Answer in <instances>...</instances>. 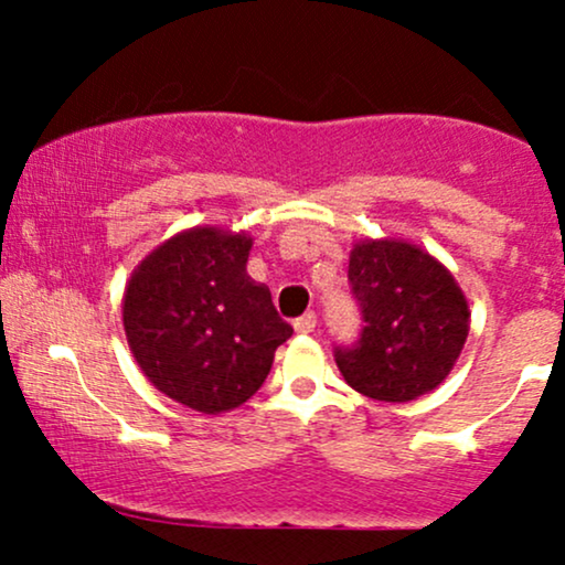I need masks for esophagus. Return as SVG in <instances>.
<instances>
[{
  "instance_id": "34e87169",
  "label": "esophagus",
  "mask_w": 565,
  "mask_h": 565,
  "mask_svg": "<svg viewBox=\"0 0 565 565\" xmlns=\"http://www.w3.org/2000/svg\"><path fill=\"white\" fill-rule=\"evenodd\" d=\"M316 323H319V319H316L313 310H308V313H302L300 319L295 321V332L297 334H310L316 329Z\"/></svg>"
}]
</instances>
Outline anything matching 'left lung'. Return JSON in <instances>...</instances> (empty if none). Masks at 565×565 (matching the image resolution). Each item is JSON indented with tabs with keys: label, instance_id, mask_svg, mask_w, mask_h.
I'll return each mask as SVG.
<instances>
[{
	"label": "left lung",
	"instance_id": "1",
	"mask_svg": "<svg viewBox=\"0 0 565 565\" xmlns=\"http://www.w3.org/2000/svg\"><path fill=\"white\" fill-rule=\"evenodd\" d=\"M348 281L364 321L353 345L334 348L348 385L387 404L438 387L470 329L468 300L449 270L414 244L361 242Z\"/></svg>",
	"mask_w": 565,
	"mask_h": 565
}]
</instances>
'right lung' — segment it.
I'll return each instance as SVG.
<instances>
[{"label": "right lung", "instance_id": "add662e5", "mask_svg": "<svg viewBox=\"0 0 565 565\" xmlns=\"http://www.w3.org/2000/svg\"><path fill=\"white\" fill-rule=\"evenodd\" d=\"M246 233H178L138 265L125 291V332L142 374L204 414L242 406L291 337L270 291L246 276Z\"/></svg>", "mask_w": 565, "mask_h": 565}]
</instances>
